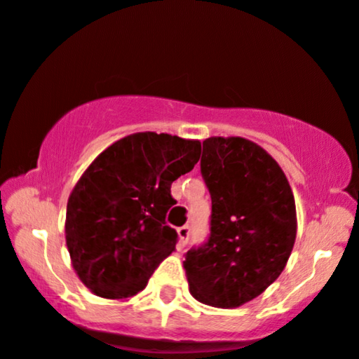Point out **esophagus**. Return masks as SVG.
<instances>
[{
  "label": "esophagus",
  "instance_id": "esophagus-1",
  "mask_svg": "<svg viewBox=\"0 0 359 359\" xmlns=\"http://www.w3.org/2000/svg\"><path fill=\"white\" fill-rule=\"evenodd\" d=\"M178 235H180V245H181V247H187L188 238H189V226H188V225L180 226V229H178Z\"/></svg>",
  "mask_w": 359,
  "mask_h": 359
}]
</instances>
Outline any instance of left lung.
<instances>
[{
    "mask_svg": "<svg viewBox=\"0 0 359 359\" xmlns=\"http://www.w3.org/2000/svg\"><path fill=\"white\" fill-rule=\"evenodd\" d=\"M200 171L212 196L210 235L184 255L189 292L230 309L252 301L287 264L296 242V203L284 171L243 137L203 141Z\"/></svg>",
    "mask_w": 359,
    "mask_h": 359,
    "instance_id": "1",
    "label": "left lung"
}]
</instances>
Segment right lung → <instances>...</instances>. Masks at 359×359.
Wrapping results in <instances>:
<instances>
[{"instance_id":"1","label":"right lung","mask_w":359,"mask_h":359,"mask_svg":"<svg viewBox=\"0 0 359 359\" xmlns=\"http://www.w3.org/2000/svg\"><path fill=\"white\" fill-rule=\"evenodd\" d=\"M200 141L137 133L94 159L67 203L65 238L75 272L105 299L136 296L175 250L166 223L171 183L195 168Z\"/></svg>"}]
</instances>
